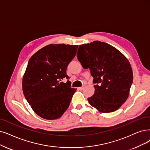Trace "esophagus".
Masks as SVG:
<instances>
[{"instance_id": "obj_1", "label": "esophagus", "mask_w": 150, "mask_h": 150, "mask_svg": "<svg viewBox=\"0 0 150 150\" xmlns=\"http://www.w3.org/2000/svg\"><path fill=\"white\" fill-rule=\"evenodd\" d=\"M84 87H85V86H82V87H79V89L80 90V91H82V90H83V88H84Z\"/></svg>"}]
</instances>
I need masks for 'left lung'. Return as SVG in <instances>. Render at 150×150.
I'll return each instance as SVG.
<instances>
[{"label": "left lung", "mask_w": 150, "mask_h": 150, "mask_svg": "<svg viewBox=\"0 0 150 150\" xmlns=\"http://www.w3.org/2000/svg\"><path fill=\"white\" fill-rule=\"evenodd\" d=\"M77 54L82 67L89 68L93 77L95 93L88 98L100 112L117 110L127 100L133 82L130 64L115 47L101 41L80 45Z\"/></svg>", "instance_id": "8db88e82"}]
</instances>
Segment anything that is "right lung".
Wrapping results in <instances>:
<instances>
[{
  "instance_id": "obj_1",
  "label": "right lung",
  "mask_w": 150,
  "mask_h": 150,
  "mask_svg": "<svg viewBox=\"0 0 150 150\" xmlns=\"http://www.w3.org/2000/svg\"><path fill=\"white\" fill-rule=\"evenodd\" d=\"M78 45L49 44L29 59L23 77L24 95L33 110L47 120L60 117L67 111L76 88L62 82Z\"/></svg>"
}]
</instances>
